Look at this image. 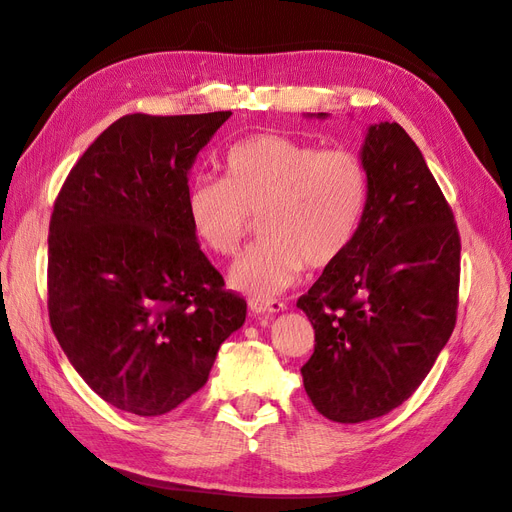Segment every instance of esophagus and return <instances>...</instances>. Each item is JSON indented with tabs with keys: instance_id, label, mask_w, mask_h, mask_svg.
<instances>
[{
	"instance_id": "esophagus-1",
	"label": "esophagus",
	"mask_w": 512,
	"mask_h": 512,
	"mask_svg": "<svg viewBox=\"0 0 512 512\" xmlns=\"http://www.w3.org/2000/svg\"><path fill=\"white\" fill-rule=\"evenodd\" d=\"M250 309L252 314H277L284 312L286 305L277 299H250Z\"/></svg>"
}]
</instances>
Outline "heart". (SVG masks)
Segmentation results:
<instances>
[{
	"label": "heart",
	"instance_id": "heart-1",
	"mask_svg": "<svg viewBox=\"0 0 512 512\" xmlns=\"http://www.w3.org/2000/svg\"><path fill=\"white\" fill-rule=\"evenodd\" d=\"M369 170L348 149H322L284 134L230 145L222 177H196L188 190L192 228L207 247L232 256L252 215L258 239L230 269V284L256 299L286 290L305 269L333 265L359 232L369 205Z\"/></svg>",
	"mask_w": 512,
	"mask_h": 512
}]
</instances>
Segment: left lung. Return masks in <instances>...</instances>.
Masks as SVG:
<instances>
[{
  "mask_svg": "<svg viewBox=\"0 0 512 512\" xmlns=\"http://www.w3.org/2000/svg\"><path fill=\"white\" fill-rule=\"evenodd\" d=\"M361 158L371 181L363 224L297 301L316 333L305 393L335 423L404 404L457 320L459 230L421 149L382 121L367 128Z\"/></svg>",
  "mask_w": 512,
  "mask_h": 512,
  "instance_id": "obj_1",
  "label": "left lung"
}]
</instances>
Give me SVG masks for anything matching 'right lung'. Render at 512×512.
<instances>
[{"label": "right lung", "instance_id": "obj_1", "mask_svg": "<svg viewBox=\"0 0 512 512\" xmlns=\"http://www.w3.org/2000/svg\"><path fill=\"white\" fill-rule=\"evenodd\" d=\"M230 111L111 123L74 164L49 226V318L106 404L160 416L203 389L247 303L200 252L188 173Z\"/></svg>", "mask_w": 512, "mask_h": 512}]
</instances>
